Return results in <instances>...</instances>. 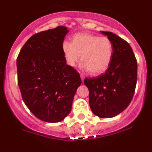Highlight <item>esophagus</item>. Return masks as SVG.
<instances>
[{
    "mask_svg": "<svg viewBox=\"0 0 152 152\" xmlns=\"http://www.w3.org/2000/svg\"><path fill=\"white\" fill-rule=\"evenodd\" d=\"M80 78H81V80H84V75H82V74H80Z\"/></svg>",
    "mask_w": 152,
    "mask_h": 152,
    "instance_id": "obj_1",
    "label": "esophagus"
}]
</instances>
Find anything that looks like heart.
<instances>
[{"mask_svg":"<svg viewBox=\"0 0 152 152\" xmlns=\"http://www.w3.org/2000/svg\"><path fill=\"white\" fill-rule=\"evenodd\" d=\"M67 64L75 67L78 61L82 68L92 75H99L109 68L113 59L114 46L112 40L107 36L88 33H78L72 36V42L64 41L61 45Z\"/></svg>","mask_w":152,"mask_h":152,"instance_id":"1","label":"heart"}]
</instances>
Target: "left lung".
Segmentation results:
<instances>
[{"instance_id":"8db88e82","label":"left lung","mask_w":152,"mask_h":152,"mask_svg":"<svg viewBox=\"0 0 152 152\" xmlns=\"http://www.w3.org/2000/svg\"><path fill=\"white\" fill-rule=\"evenodd\" d=\"M102 33L112 40L113 59L105 73L86 77L91 110L100 118L116 116L127 108L135 94L137 82V60L129 44L111 32Z\"/></svg>"}]
</instances>
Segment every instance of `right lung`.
<instances>
[{"mask_svg":"<svg viewBox=\"0 0 152 152\" xmlns=\"http://www.w3.org/2000/svg\"><path fill=\"white\" fill-rule=\"evenodd\" d=\"M68 32L60 26L33 35L17 59L23 100L35 116L47 123H58L68 116L81 84L80 75L66 64L61 49Z\"/></svg>","mask_w":152,"mask_h":152,"instance_id":"right-lung-1","label":"right lung"}]
</instances>
